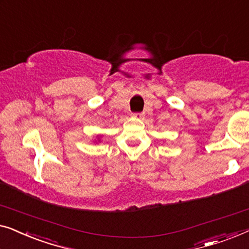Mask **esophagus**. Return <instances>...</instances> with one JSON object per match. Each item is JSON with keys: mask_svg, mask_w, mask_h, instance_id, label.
<instances>
[{"mask_svg": "<svg viewBox=\"0 0 249 249\" xmlns=\"http://www.w3.org/2000/svg\"><path fill=\"white\" fill-rule=\"evenodd\" d=\"M132 117H134V118H143V117H144V114H143V113H134V114H132Z\"/></svg>", "mask_w": 249, "mask_h": 249, "instance_id": "34e87169", "label": "esophagus"}]
</instances>
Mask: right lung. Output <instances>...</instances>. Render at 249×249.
Here are the masks:
<instances>
[{"instance_id": "1", "label": "right lung", "mask_w": 249, "mask_h": 249, "mask_svg": "<svg viewBox=\"0 0 249 249\" xmlns=\"http://www.w3.org/2000/svg\"><path fill=\"white\" fill-rule=\"evenodd\" d=\"M94 142H100V135H97V140H94Z\"/></svg>"}]
</instances>
